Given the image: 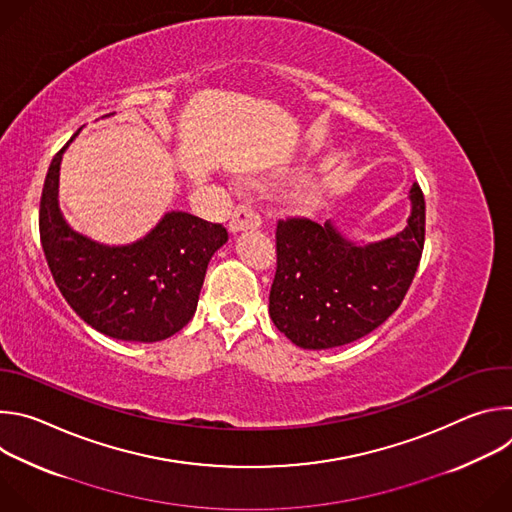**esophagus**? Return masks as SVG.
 Listing matches in <instances>:
<instances>
[{"label": "esophagus", "instance_id": "esophagus-1", "mask_svg": "<svg viewBox=\"0 0 512 512\" xmlns=\"http://www.w3.org/2000/svg\"><path fill=\"white\" fill-rule=\"evenodd\" d=\"M261 227V216L259 212L249 206V204H239L231 216L229 223V231L231 233H239V231H253Z\"/></svg>", "mask_w": 512, "mask_h": 512}]
</instances>
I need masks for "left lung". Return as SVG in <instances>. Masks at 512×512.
Returning <instances> with one entry per match:
<instances>
[{"mask_svg":"<svg viewBox=\"0 0 512 512\" xmlns=\"http://www.w3.org/2000/svg\"><path fill=\"white\" fill-rule=\"evenodd\" d=\"M409 200L405 229L373 243L350 241L334 221H279L269 294L277 330L300 348L326 350L379 328L401 306L423 251L425 202L417 184Z\"/></svg>","mask_w":512,"mask_h":512,"instance_id":"left-lung-1","label":"left lung"}]
</instances>
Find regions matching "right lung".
I'll return each instance as SVG.
<instances>
[{
  "label": "right lung",
  "mask_w": 512,
  "mask_h": 512,
  "mask_svg": "<svg viewBox=\"0 0 512 512\" xmlns=\"http://www.w3.org/2000/svg\"><path fill=\"white\" fill-rule=\"evenodd\" d=\"M113 115V113H109ZM68 139L52 158L40 198V241L60 294L91 328L125 342H158L196 312L206 267L229 241L223 225L182 210L127 245H105L72 229L60 212L58 178Z\"/></svg>",
  "instance_id": "add662e5"
}]
</instances>
